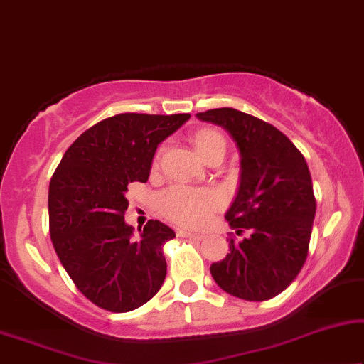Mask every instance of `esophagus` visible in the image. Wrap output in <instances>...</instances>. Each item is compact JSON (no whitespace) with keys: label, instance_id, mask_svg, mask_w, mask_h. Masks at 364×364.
I'll list each match as a JSON object with an SVG mask.
<instances>
[{"label":"esophagus","instance_id":"34e87169","mask_svg":"<svg viewBox=\"0 0 364 364\" xmlns=\"http://www.w3.org/2000/svg\"><path fill=\"white\" fill-rule=\"evenodd\" d=\"M178 236H181V238L203 240V235H200V232H193V231H186V230H179V231H178Z\"/></svg>","mask_w":364,"mask_h":364}]
</instances>
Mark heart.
Here are the masks:
<instances>
[{
  "mask_svg": "<svg viewBox=\"0 0 364 364\" xmlns=\"http://www.w3.org/2000/svg\"><path fill=\"white\" fill-rule=\"evenodd\" d=\"M193 146H195L198 156L203 161H208L213 154H225L226 141L223 134L215 129H200L193 136ZM159 159H161V149H158L154 154L153 168H158ZM158 205L168 220L183 226L200 228L206 225L213 213L221 206V198L211 190L171 186L159 196Z\"/></svg>",
  "mask_w": 364,
  "mask_h": 364,
  "instance_id": "obj_1",
  "label": "heart"
}]
</instances>
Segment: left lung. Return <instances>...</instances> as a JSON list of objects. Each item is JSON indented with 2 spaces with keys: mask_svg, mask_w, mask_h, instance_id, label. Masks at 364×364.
<instances>
[{
  "mask_svg": "<svg viewBox=\"0 0 364 364\" xmlns=\"http://www.w3.org/2000/svg\"><path fill=\"white\" fill-rule=\"evenodd\" d=\"M220 124L241 154L240 190L226 220L243 241L230 238L225 259L211 264L223 291L266 301L293 283L306 261L316 200L306 159L279 129L232 108L198 113Z\"/></svg>",
  "mask_w": 364,
  "mask_h": 364,
  "instance_id": "1",
  "label": "left lung"
}]
</instances>
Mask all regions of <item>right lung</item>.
<instances>
[{
    "mask_svg": "<svg viewBox=\"0 0 364 364\" xmlns=\"http://www.w3.org/2000/svg\"><path fill=\"white\" fill-rule=\"evenodd\" d=\"M191 114L121 113L81 134L53 173L50 235L63 268L96 306L126 313L149 301L166 276L163 246L174 231L149 220L139 236L124 223L126 191L146 183L158 144Z\"/></svg>",
    "mask_w": 364,
    "mask_h": 364,
    "instance_id": "right-lung-1",
    "label": "right lung"
}]
</instances>
